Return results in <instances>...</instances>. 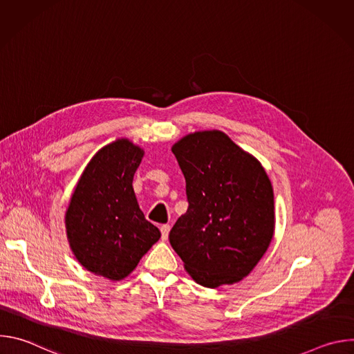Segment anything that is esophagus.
<instances>
[{"label": "esophagus", "instance_id": "esophagus-1", "mask_svg": "<svg viewBox=\"0 0 354 354\" xmlns=\"http://www.w3.org/2000/svg\"><path fill=\"white\" fill-rule=\"evenodd\" d=\"M169 230H171V227H169L168 224H162V225H161V238H162V241H167V239H168Z\"/></svg>", "mask_w": 354, "mask_h": 354}]
</instances>
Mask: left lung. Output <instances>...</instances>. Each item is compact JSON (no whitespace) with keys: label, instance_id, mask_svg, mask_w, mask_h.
I'll return each instance as SVG.
<instances>
[{"label":"left lung","instance_id":"left-lung-1","mask_svg":"<svg viewBox=\"0 0 354 354\" xmlns=\"http://www.w3.org/2000/svg\"><path fill=\"white\" fill-rule=\"evenodd\" d=\"M189 207L169 232L185 270L209 288L246 277L274 234V196L262 164L224 131H194L172 145Z\"/></svg>","mask_w":354,"mask_h":354}]
</instances>
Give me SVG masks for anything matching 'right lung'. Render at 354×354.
Segmentation results:
<instances>
[{"label":"right lung","mask_w":354,"mask_h":354,"mask_svg":"<svg viewBox=\"0 0 354 354\" xmlns=\"http://www.w3.org/2000/svg\"><path fill=\"white\" fill-rule=\"evenodd\" d=\"M144 149L129 138L100 148L85 167L66 210V231L75 259L112 281L127 277L161 236L145 220L133 189Z\"/></svg>","instance_id":"add662e5"}]
</instances>
